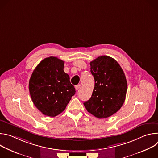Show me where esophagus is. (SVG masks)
<instances>
[{
	"label": "esophagus",
	"instance_id": "34e87169",
	"mask_svg": "<svg viewBox=\"0 0 158 158\" xmlns=\"http://www.w3.org/2000/svg\"><path fill=\"white\" fill-rule=\"evenodd\" d=\"M81 84H78V85H76L75 86V89H76V91H77V90H79V89H80V87H81Z\"/></svg>",
	"mask_w": 158,
	"mask_h": 158
}]
</instances>
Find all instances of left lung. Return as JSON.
I'll use <instances>...</instances> for the list:
<instances>
[{"mask_svg":"<svg viewBox=\"0 0 158 158\" xmlns=\"http://www.w3.org/2000/svg\"><path fill=\"white\" fill-rule=\"evenodd\" d=\"M90 65L95 84L91 98L84 105L95 117L107 118L118 112L124 102L126 78L118 62L109 56L98 57Z\"/></svg>","mask_w":158,"mask_h":158,"instance_id":"obj_1","label":"left lung"}]
</instances>
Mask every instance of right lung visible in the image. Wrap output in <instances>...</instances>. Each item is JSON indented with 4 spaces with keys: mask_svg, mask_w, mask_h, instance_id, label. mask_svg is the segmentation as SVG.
Masks as SVG:
<instances>
[{
    "mask_svg": "<svg viewBox=\"0 0 158 158\" xmlns=\"http://www.w3.org/2000/svg\"><path fill=\"white\" fill-rule=\"evenodd\" d=\"M64 62L56 57L43 59L34 70L29 83L31 99L44 115L55 117L64 110L76 90L69 75L64 71Z\"/></svg>",
    "mask_w": 158,
    "mask_h": 158,
    "instance_id": "add662e5",
    "label": "right lung"
}]
</instances>
